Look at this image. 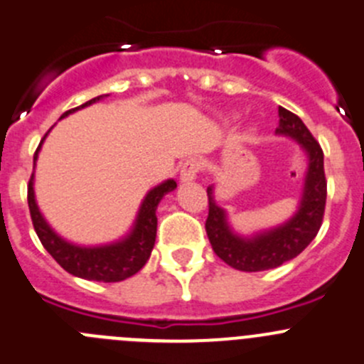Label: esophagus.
Segmentation results:
<instances>
[{"label": "esophagus", "mask_w": 364, "mask_h": 364, "mask_svg": "<svg viewBox=\"0 0 364 364\" xmlns=\"http://www.w3.org/2000/svg\"><path fill=\"white\" fill-rule=\"evenodd\" d=\"M201 168H203V163L199 161L198 158L186 159V161L181 165V171H179V179H181L183 183L193 181V179L198 178L199 172H201Z\"/></svg>", "instance_id": "1"}]
</instances>
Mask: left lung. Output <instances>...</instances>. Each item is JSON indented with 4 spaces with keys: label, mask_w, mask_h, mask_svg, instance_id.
<instances>
[{
    "label": "left lung",
    "mask_w": 364,
    "mask_h": 364,
    "mask_svg": "<svg viewBox=\"0 0 364 364\" xmlns=\"http://www.w3.org/2000/svg\"><path fill=\"white\" fill-rule=\"evenodd\" d=\"M280 124L277 134L293 138L300 144L309 158L307 174L304 181L300 205L296 213L287 223L277 228L264 230L253 237H240L230 228L228 217L213 199V186H208V219H206V235L220 260L233 269L266 271L282 266L294 259L312 242L323 223L325 201H327V179L323 171V151L314 140L304 122L291 111L278 107Z\"/></svg>",
    "instance_id": "8db88e82"
}]
</instances>
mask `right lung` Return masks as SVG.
<instances>
[{
  "mask_svg": "<svg viewBox=\"0 0 364 364\" xmlns=\"http://www.w3.org/2000/svg\"><path fill=\"white\" fill-rule=\"evenodd\" d=\"M102 98H104V95L91 98L86 104L66 111L60 118L68 117L70 113H75L77 109H82L86 105L95 104V102L102 100ZM46 134H44V138H46ZM44 138L41 140L36 156H33V165H36L37 154H39V149L43 145ZM176 186L178 185H176L174 179H166L161 185L149 190V193L141 201V206L138 210V215H136L131 232L122 240L104 244V246H79V244L68 242V240H64L63 237L53 232L52 226L46 223V219L43 217L36 203L33 174L28 181L30 217H32L33 230H36L44 250L48 251L53 259L57 260V264L63 269H66L68 273L73 274V277L84 278V280L122 282L138 273L145 266L149 257H151V251L156 242V228H158L156 210H158L159 201L165 198L166 193L172 192Z\"/></svg>",
  "mask_w": 364,
  "mask_h": 364,
  "instance_id": "obj_1",
  "label": "right lung"
}]
</instances>
